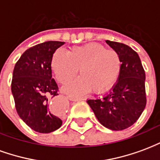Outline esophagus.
Masks as SVG:
<instances>
[{"instance_id":"1","label":"esophagus","mask_w":160,"mask_h":160,"mask_svg":"<svg viewBox=\"0 0 160 160\" xmlns=\"http://www.w3.org/2000/svg\"><path fill=\"white\" fill-rule=\"evenodd\" d=\"M68 99L71 101H74V102H78V101L83 100V98H76V97H68Z\"/></svg>"}]
</instances>
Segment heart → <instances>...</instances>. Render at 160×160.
I'll use <instances>...</instances> for the list:
<instances>
[{"instance_id":"b5f03b06","label":"heart","mask_w":160,"mask_h":160,"mask_svg":"<svg viewBox=\"0 0 160 160\" xmlns=\"http://www.w3.org/2000/svg\"><path fill=\"white\" fill-rule=\"evenodd\" d=\"M51 69L60 83L73 80L80 69V77L64 91L70 95H83L93 89L100 93L109 90L120 76L122 60L114 49L100 43L73 47L65 53L57 50L51 58Z\"/></svg>"}]
</instances>
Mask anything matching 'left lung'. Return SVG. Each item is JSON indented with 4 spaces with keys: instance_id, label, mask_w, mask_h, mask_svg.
<instances>
[{
    "instance_id": "1",
    "label": "left lung",
    "mask_w": 160,
    "mask_h": 160,
    "mask_svg": "<svg viewBox=\"0 0 160 160\" xmlns=\"http://www.w3.org/2000/svg\"><path fill=\"white\" fill-rule=\"evenodd\" d=\"M106 42L120 55V76L109 93L101 98L88 99L87 104L103 126L123 130L139 119L146 107V74L140 56L132 48L122 42Z\"/></svg>"
}]
</instances>
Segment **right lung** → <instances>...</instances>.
Masks as SVG:
<instances>
[{
    "label": "right lung",
    "mask_w": 160,
    "mask_h": 160,
    "mask_svg": "<svg viewBox=\"0 0 160 160\" xmlns=\"http://www.w3.org/2000/svg\"><path fill=\"white\" fill-rule=\"evenodd\" d=\"M64 43L47 41L31 47L14 66L11 90L16 111L26 125L38 133H50L62 124L50 111L49 98L58 95L59 91L52 78L51 58Z\"/></svg>",
    "instance_id": "obj_1"
}]
</instances>
